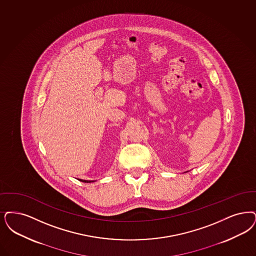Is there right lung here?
Wrapping results in <instances>:
<instances>
[{"mask_svg": "<svg viewBox=\"0 0 256 256\" xmlns=\"http://www.w3.org/2000/svg\"><path fill=\"white\" fill-rule=\"evenodd\" d=\"M80 181L84 182V183H90V182H93V181H86V180H81V179H80Z\"/></svg>", "mask_w": 256, "mask_h": 256, "instance_id": "add662e5", "label": "right lung"}]
</instances>
